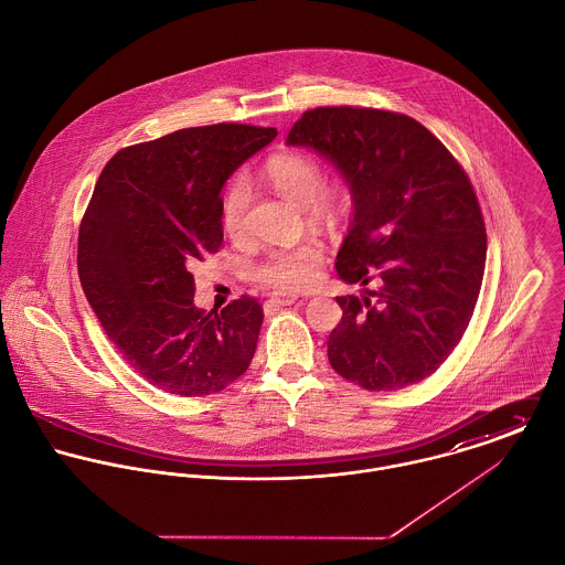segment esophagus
<instances>
[{
	"label": "esophagus",
	"instance_id": "1",
	"mask_svg": "<svg viewBox=\"0 0 565 565\" xmlns=\"http://www.w3.org/2000/svg\"><path fill=\"white\" fill-rule=\"evenodd\" d=\"M300 300V296L296 294H287V291H274L269 296V302L276 305V307H287V305H296Z\"/></svg>",
	"mask_w": 565,
	"mask_h": 565
}]
</instances>
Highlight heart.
Returning a JSON list of instances; mask_svg holds the SVG:
<instances>
[{"instance_id": "1", "label": "heart", "mask_w": 565, "mask_h": 565, "mask_svg": "<svg viewBox=\"0 0 565 565\" xmlns=\"http://www.w3.org/2000/svg\"><path fill=\"white\" fill-rule=\"evenodd\" d=\"M267 182L289 202L302 206L313 220L337 224L350 211V193L343 186H323L320 161L307 152H282L265 164ZM249 189L245 180H235L222 200V226L228 237L237 239L245 233ZM323 245L307 237L296 245L271 249L256 267V278L278 291L307 289L318 278Z\"/></svg>"}]
</instances>
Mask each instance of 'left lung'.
<instances>
[{"mask_svg": "<svg viewBox=\"0 0 565 565\" xmlns=\"http://www.w3.org/2000/svg\"><path fill=\"white\" fill-rule=\"evenodd\" d=\"M287 146L316 150L352 195L334 267L363 291L337 298L332 370L372 392L430 376L463 337L483 282L487 235L466 171L419 121L376 108L307 110Z\"/></svg>", "mask_w": 565, "mask_h": 565, "instance_id": "obj_1", "label": "left lung"}]
</instances>
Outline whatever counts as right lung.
Segmentation results:
<instances>
[{
    "instance_id": "1",
    "label": "right lung",
    "mask_w": 565,
    "mask_h": 565,
    "mask_svg": "<svg viewBox=\"0 0 565 565\" xmlns=\"http://www.w3.org/2000/svg\"><path fill=\"white\" fill-rule=\"evenodd\" d=\"M276 135L184 128L117 152L97 178L78 235L82 289L128 365L167 394L222 392L254 356L260 305L198 309L189 267L222 245L226 180Z\"/></svg>"
}]
</instances>
